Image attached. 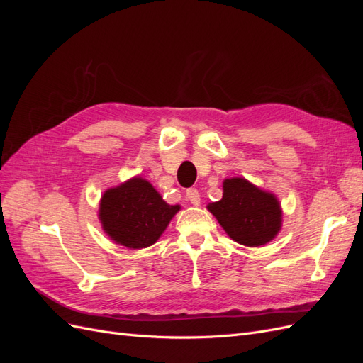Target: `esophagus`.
Returning a JSON list of instances; mask_svg holds the SVG:
<instances>
[{
  "mask_svg": "<svg viewBox=\"0 0 363 363\" xmlns=\"http://www.w3.org/2000/svg\"><path fill=\"white\" fill-rule=\"evenodd\" d=\"M186 199H188L194 206L200 204V194L196 189H188L186 191Z\"/></svg>",
  "mask_w": 363,
  "mask_h": 363,
  "instance_id": "34e87169",
  "label": "esophagus"
}]
</instances>
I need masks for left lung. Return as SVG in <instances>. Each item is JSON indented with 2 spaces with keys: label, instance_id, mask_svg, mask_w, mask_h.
<instances>
[{
  "label": "left lung",
  "instance_id": "left-lung-1",
  "mask_svg": "<svg viewBox=\"0 0 363 363\" xmlns=\"http://www.w3.org/2000/svg\"><path fill=\"white\" fill-rule=\"evenodd\" d=\"M223 199L208 204L218 223L238 244L265 245L281 227V211L276 196L263 192L245 179L224 182Z\"/></svg>",
  "mask_w": 363,
  "mask_h": 363
}]
</instances>
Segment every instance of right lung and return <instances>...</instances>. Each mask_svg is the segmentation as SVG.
I'll use <instances>...</instances> for the list:
<instances>
[{"instance_id":"obj_1","label":"right lung","mask_w":363,"mask_h":363,"mask_svg":"<svg viewBox=\"0 0 363 363\" xmlns=\"http://www.w3.org/2000/svg\"><path fill=\"white\" fill-rule=\"evenodd\" d=\"M180 206L162 200L159 192L140 177L104 192L100 221L115 242L128 248H145L156 242Z\"/></svg>"}]
</instances>
